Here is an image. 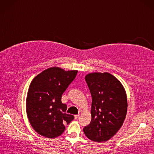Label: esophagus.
<instances>
[{
    "instance_id": "34e87169",
    "label": "esophagus",
    "mask_w": 154,
    "mask_h": 154,
    "mask_svg": "<svg viewBox=\"0 0 154 154\" xmlns=\"http://www.w3.org/2000/svg\"><path fill=\"white\" fill-rule=\"evenodd\" d=\"M79 114H77V115H75V119H78V118H79Z\"/></svg>"
}]
</instances>
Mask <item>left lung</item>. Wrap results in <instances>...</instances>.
Listing matches in <instances>:
<instances>
[{
	"instance_id": "left-lung-1",
	"label": "left lung",
	"mask_w": 154,
	"mask_h": 154,
	"mask_svg": "<svg viewBox=\"0 0 154 154\" xmlns=\"http://www.w3.org/2000/svg\"><path fill=\"white\" fill-rule=\"evenodd\" d=\"M85 81L92 96V119L83 132L92 141H107L116 134L125 120L128 106L125 90L109 73H89Z\"/></svg>"
}]
</instances>
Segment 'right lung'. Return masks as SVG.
<instances>
[{"label": "right lung", "mask_w": 154, "mask_h": 154, "mask_svg": "<svg viewBox=\"0 0 154 154\" xmlns=\"http://www.w3.org/2000/svg\"><path fill=\"white\" fill-rule=\"evenodd\" d=\"M77 71L51 67L42 71L32 80L26 98L29 122L39 134L49 138L60 136L65 124L74 119L66 113L67 105L61 103V96L73 81Z\"/></svg>", "instance_id": "add662e5"}]
</instances>
